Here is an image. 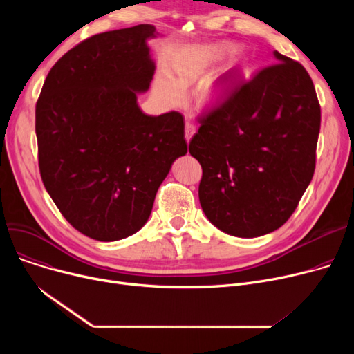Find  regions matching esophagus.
Masks as SVG:
<instances>
[{
	"instance_id": "obj_1",
	"label": "esophagus",
	"mask_w": 354,
	"mask_h": 354,
	"mask_svg": "<svg viewBox=\"0 0 354 354\" xmlns=\"http://www.w3.org/2000/svg\"><path fill=\"white\" fill-rule=\"evenodd\" d=\"M196 132V127H195V124L192 123V122H189V120H187V123H185V138H187V140L189 142L191 140V138L194 136V133Z\"/></svg>"
}]
</instances>
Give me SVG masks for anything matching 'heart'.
Listing matches in <instances>:
<instances>
[{"mask_svg": "<svg viewBox=\"0 0 354 354\" xmlns=\"http://www.w3.org/2000/svg\"><path fill=\"white\" fill-rule=\"evenodd\" d=\"M219 57V50L208 46H194L183 50L174 63V79L162 76L159 79V88L165 99L176 102L182 96V87L188 86L199 79ZM222 93V86L218 79H209L202 87V100L215 102Z\"/></svg>", "mask_w": 354, "mask_h": 354, "instance_id": "obj_1", "label": "heart"}]
</instances>
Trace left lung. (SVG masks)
Listing matches in <instances>:
<instances>
[{"mask_svg": "<svg viewBox=\"0 0 354 354\" xmlns=\"http://www.w3.org/2000/svg\"><path fill=\"white\" fill-rule=\"evenodd\" d=\"M274 57L201 116L189 142L202 166V211L234 236L284 225L315 169L322 113L313 80L299 62L278 51Z\"/></svg>", "mask_w": 354, "mask_h": 354, "instance_id": "1", "label": "left lung"}]
</instances>
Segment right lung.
<instances>
[{
  "label": "right lung",
  "instance_id": "right-lung-1",
  "mask_svg": "<svg viewBox=\"0 0 354 354\" xmlns=\"http://www.w3.org/2000/svg\"><path fill=\"white\" fill-rule=\"evenodd\" d=\"M151 24L96 34L55 63L35 104L44 187L79 232L110 243L138 232L171 166L188 151L183 116L138 104L155 74Z\"/></svg>",
  "mask_w": 354,
  "mask_h": 354
}]
</instances>
